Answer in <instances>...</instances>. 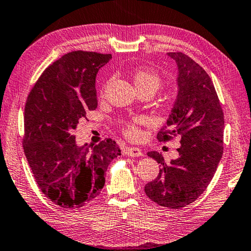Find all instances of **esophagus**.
Segmentation results:
<instances>
[{
  "label": "esophagus",
  "instance_id": "1",
  "mask_svg": "<svg viewBox=\"0 0 251 251\" xmlns=\"http://www.w3.org/2000/svg\"><path fill=\"white\" fill-rule=\"evenodd\" d=\"M124 152L127 156L130 157H141L144 155L142 150H139L138 147H126L124 150Z\"/></svg>",
  "mask_w": 251,
  "mask_h": 251
}]
</instances>
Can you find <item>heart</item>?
Here are the masks:
<instances>
[{"label": "heart", "instance_id": "obj_1", "mask_svg": "<svg viewBox=\"0 0 251 251\" xmlns=\"http://www.w3.org/2000/svg\"><path fill=\"white\" fill-rule=\"evenodd\" d=\"M133 79L136 85V88H137L138 91L150 88V90L156 92L157 88L160 86L161 82L160 76L157 74L156 72L150 69H146V67H141V69L136 70L133 74ZM147 123V118L143 116L131 118L130 121L125 123L123 133H124L127 138L133 139V141H137V139L142 137V131L139 129V126L145 125Z\"/></svg>", "mask_w": 251, "mask_h": 251}]
</instances>
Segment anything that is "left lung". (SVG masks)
I'll return each instance as SVG.
<instances>
[{
  "label": "left lung",
  "instance_id": "8db88e82",
  "mask_svg": "<svg viewBox=\"0 0 251 251\" xmlns=\"http://www.w3.org/2000/svg\"><path fill=\"white\" fill-rule=\"evenodd\" d=\"M178 67V94L171 115L157 134L159 142L180 136L177 159L165 161L157 151L147 155L160 164L155 180L145 186L158 205L180 209L205 192L224 152L223 108L209 75L181 52L167 53Z\"/></svg>",
  "mask_w": 251,
  "mask_h": 251
}]
</instances>
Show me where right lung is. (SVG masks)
<instances>
[{
    "mask_svg": "<svg viewBox=\"0 0 251 251\" xmlns=\"http://www.w3.org/2000/svg\"><path fill=\"white\" fill-rule=\"evenodd\" d=\"M110 54L74 50L50 64L27 96L23 148L32 173L55 205L74 209L99 196L116 142L77 146L72 134L86 112L97 107L96 74Z\"/></svg>",
    "mask_w": 251,
    "mask_h": 251,
    "instance_id": "add662e5",
    "label": "right lung"
}]
</instances>
